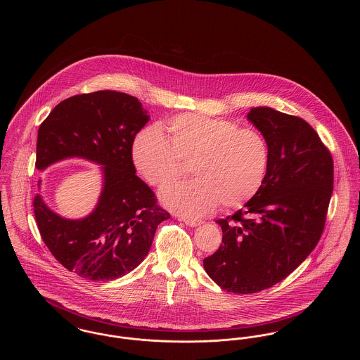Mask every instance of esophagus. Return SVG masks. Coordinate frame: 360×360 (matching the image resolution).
Masks as SVG:
<instances>
[{
    "instance_id": "esophagus-1",
    "label": "esophagus",
    "mask_w": 360,
    "mask_h": 360,
    "mask_svg": "<svg viewBox=\"0 0 360 360\" xmlns=\"http://www.w3.org/2000/svg\"><path fill=\"white\" fill-rule=\"evenodd\" d=\"M181 221H184V223L186 224L188 226H191V228H194V226H200L202 221L201 220H193V219H184V217H181L179 219Z\"/></svg>"
}]
</instances>
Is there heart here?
Segmentation results:
<instances>
[{"label":"heart","instance_id":"obj_1","mask_svg":"<svg viewBox=\"0 0 360 360\" xmlns=\"http://www.w3.org/2000/svg\"><path fill=\"white\" fill-rule=\"evenodd\" d=\"M135 136L132 158L144 179L158 188L184 176L191 163L195 179L163 188L162 202L176 213L198 217L221 202L238 207L257 194L270 163V147L259 131L198 113L175 116L166 125Z\"/></svg>","mask_w":360,"mask_h":360}]
</instances>
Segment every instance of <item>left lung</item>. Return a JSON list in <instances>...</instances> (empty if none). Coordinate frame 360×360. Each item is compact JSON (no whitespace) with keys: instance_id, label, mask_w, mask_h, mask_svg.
Here are the masks:
<instances>
[{"instance_id":"obj_1","label":"left lung","mask_w":360,"mask_h":360,"mask_svg":"<svg viewBox=\"0 0 360 360\" xmlns=\"http://www.w3.org/2000/svg\"><path fill=\"white\" fill-rule=\"evenodd\" d=\"M247 119L269 143V170L243 210L216 221L223 244L204 259L206 274L236 294L274 286L309 257L333 191L332 156L307 121L269 106Z\"/></svg>"}]
</instances>
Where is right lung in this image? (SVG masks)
<instances>
[{
	"label": "right lung",
	"instance_id": "add662e5",
	"mask_svg": "<svg viewBox=\"0 0 360 360\" xmlns=\"http://www.w3.org/2000/svg\"><path fill=\"white\" fill-rule=\"evenodd\" d=\"M148 121L136 97L100 90L58 103L37 131V170L72 158L101 166L103 188L85 217H62L40 194L34 200L37 228L52 255L89 281H113L135 270L147 257L158 225L170 219L137 176L132 160L135 136Z\"/></svg>",
	"mask_w": 360,
	"mask_h": 360
}]
</instances>
